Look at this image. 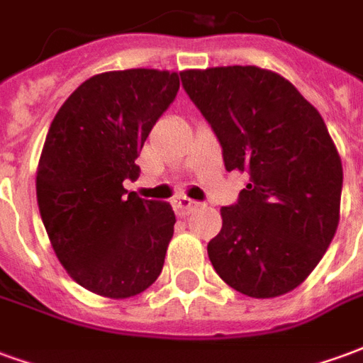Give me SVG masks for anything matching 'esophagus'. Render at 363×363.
<instances>
[{
  "mask_svg": "<svg viewBox=\"0 0 363 363\" xmlns=\"http://www.w3.org/2000/svg\"><path fill=\"white\" fill-rule=\"evenodd\" d=\"M173 206L174 212L179 213V216H186V213L194 212L196 208H200V202L190 200V198H177V200H173Z\"/></svg>",
  "mask_w": 363,
  "mask_h": 363,
  "instance_id": "esophagus-1",
  "label": "esophagus"
}]
</instances>
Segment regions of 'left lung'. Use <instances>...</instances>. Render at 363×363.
Masks as SVG:
<instances>
[{"instance_id": "left-lung-1", "label": "left lung", "mask_w": 363, "mask_h": 363, "mask_svg": "<svg viewBox=\"0 0 363 363\" xmlns=\"http://www.w3.org/2000/svg\"><path fill=\"white\" fill-rule=\"evenodd\" d=\"M181 82L218 135L225 169L249 174L208 243L213 270L245 296H284L319 264L338 228L335 142L319 111L270 69H186Z\"/></svg>"}]
</instances>
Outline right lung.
<instances>
[{
  "instance_id": "right-lung-1",
  "label": "right lung",
  "mask_w": 363,
  "mask_h": 363,
  "mask_svg": "<svg viewBox=\"0 0 363 363\" xmlns=\"http://www.w3.org/2000/svg\"><path fill=\"white\" fill-rule=\"evenodd\" d=\"M179 85L174 72H104L52 120L36 171L38 210L62 267L96 296H138L163 270L173 208L126 196L122 182L140 177L135 159Z\"/></svg>"
}]
</instances>
